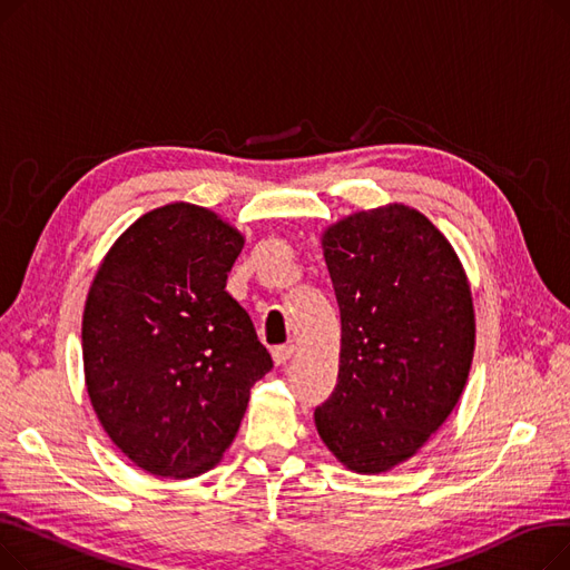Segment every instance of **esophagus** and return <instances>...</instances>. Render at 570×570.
<instances>
[{
    "label": "esophagus",
    "instance_id": "1",
    "mask_svg": "<svg viewBox=\"0 0 570 570\" xmlns=\"http://www.w3.org/2000/svg\"><path fill=\"white\" fill-rule=\"evenodd\" d=\"M293 355H295V346H275L273 348V357L277 365H286Z\"/></svg>",
    "mask_w": 570,
    "mask_h": 570
}]
</instances>
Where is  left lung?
Instances as JSON below:
<instances>
[{
	"label": "left lung",
	"mask_w": 570,
	"mask_h": 570,
	"mask_svg": "<svg viewBox=\"0 0 570 570\" xmlns=\"http://www.w3.org/2000/svg\"><path fill=\"white\" fill-rule=\"evenodd\" d=\"M342 348L335 393L314 411L321 441L348 471L411 460L458 406L475 348L464 265L415 207L387 203L321 233Z\"/></svg>",
	"instance_id": "obj_1"
}]
</instances>
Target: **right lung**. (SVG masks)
<instances>
[{"label":"right lung","mask_w":570,"mask_h":570,"mask_svg":"<svg viewBox=\"0 0 570 570\" xmlns=\"http://www.w3.org/2000/svg\"><path fill=\"white\" fill-rule=\"evenodd\" d=\"M245 235L215 209L166 203L119 235L89 284L82 370L104 432L138 469L187 481L217 466L273 370L226 293Z\"/></svg>","instance_id":"1"}]
</instances>
